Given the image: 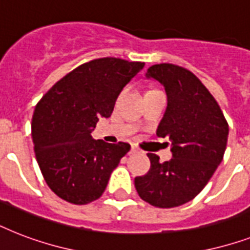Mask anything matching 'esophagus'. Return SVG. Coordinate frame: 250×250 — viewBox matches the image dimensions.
<instances>
[{
    "label": "esophagus",
    "instance_id": "34e87169",
    "mask_svg": "<svg viewBox=\"0 0 250 250\" xmlns=\"http://www.w3.org/2000/svg\"><path fill=\"white\" fill-rule=\"evenodd\" d=\"M139 150H140V149L137 148V145H135V144H132L131 145V153H139Z\"/></svg>",
    "mask_w": 250,
    "mask_h": 250
}]
</instances>
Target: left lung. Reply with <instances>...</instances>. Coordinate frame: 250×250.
I'll list each match as a JSON object with an SVG mask.
<instances>
[{
	"label": "left lung",
	"mask_w": 250,
	"mask_h": 250,
	"mask_svg": "<svg viewBox=\"0 0 250 250\" xmlns=\"http://www.w3.org/2000/svg\"><path fill=\"white\" fill-rule=\"evenodd\" d=\"M148 79L164 85L167 107L157 136L171 141L172 158L160 162L148 153L150 170L135 178L144 201L156 208H175L193 200L223 160L229 125L215 98L187 68L171 63L154 64Z\"/></svg>",
	"instance_id": "obj_1"
}]
</instances>
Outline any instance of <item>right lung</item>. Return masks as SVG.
Masks as SVG:
<instances>
[{"label": "right lung", "mask_w": 250, "mask_h": 250, "mask_svg": "<svg viewBox=\"0 0 250 250\" xmlns=\"http://www.w3.org/2000/svg\"><path fill=\"white\" fill-rule=\"evenodd\" d=\"M144 62L98 58L68 72L35 107L32 139L37 164L49 188L62 200L85 205L105 190L110 175L131 146L107 144L90 133L109 118L125 84Z\"/></svg>", "instance_id": "add662e5"}]
</instances>
